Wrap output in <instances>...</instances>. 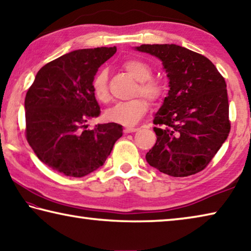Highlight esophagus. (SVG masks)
Here are the masks:
<instances>
[{
    "label": "esophagus",
    "mask_w": 251,
    "mask_h": 251,
    "mask_svg": "<svg viewBox=\"0 0 251 251\" xmlns=\"http://www.w3.org/2000/svg\"><path fill=\"white\" fill-rule=\"evenodd\" d=\"M138 130L137 127H125L124 128V133L125 134H129V133H134V131Z\"/></svg>",
    "instance_id": "34e87169"
}]
</instances>
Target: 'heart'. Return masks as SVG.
<instances>
[{"label": "heart", "instance_id": "obj_1", "mask_svg": "<svg viewBox=\"0 0 251 251\" xmlns=\"http://www.w3.org/2000/svg\"><path fill=\"white\" fill-rule=\"evenodd\" d=\"M122 67L131 77L138 80V86L136 87V95L141 94L146 97L151 104H157L164 99L166 88L164 83L156 77H151L152 67L147 62L139 58H129L123 62ZM93 93L96 100L100 103H107L109 100V92L107 85V73L101 70L93 79ZM148 112V103L143 97L123 101L116 104L114 107L107 110V120L121 125H134Z\"/></svg>", "mask_w": 251, "mask_h": 251}]
</instances>
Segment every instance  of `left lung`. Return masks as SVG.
I'll return each mask as SVG.
<instances>
[{
  "instance_id": "8db88e82",
  "label": "left lung",
  "mask_w": 251,
  "mask_h": 251,
  "mask_svg": "<svg viewBox=\"0 0 251 251\" xmlns=\"http://www.w3.org/2000/svg\"><path fill=\"white\" fill-rule=\"evenodd\" d=\"M137 50L163 62L171 87L152 121L157 141L147 163L173 177L201 172L230 131L225 78L210 59L179 45L143 44Z\"/></svg>"
}]
</instances>
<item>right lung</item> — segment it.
<instances>
[{"label":"right lung","instance_id":"1","mask_svg":"<svg viewBox=\"0 0 251 251\" xmlns=\"http://www.w3.org/2000/svg\"><path fill=\"white\" fill-rule=\"evenodd\" d=\"M116 48L73 50L37 72L25 96V137L41 161L65 176L83 177L103 166L122 125L86 122L100 115L92 83Z\"/></svg>","mask_w":251,"mask_h":251}]
</instances>
